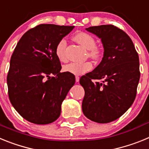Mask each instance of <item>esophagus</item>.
I'll return each mask as SVG.
<instances>
[{
    "instance_id": "34e87169",
    "label": "esophagus",
    "mask_w": 149,
    "mask_h": 149,
    "mask_svg": "<svg viewBox=\"0 0 149 149\" xmlns=\"http://www.w3.org/2000/svg\"><path fill=\"white\" fill-rule=\"evenodd\" d=\"M75 81L77 83L79 82V81H80V77H79L78 76H76L75 77Z\"/></svg>"
}]
</instances>
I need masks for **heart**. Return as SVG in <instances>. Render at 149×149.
<instances>
[{
	"mask_svg": "<svg viewBox=\"0 0 149 149\" xmlns=\"http://www.w3.org/2000/svg\"><path fill=\"white\" fill-rule=\"evenodd\" d=\"M74 40L81 45L83 48L87 50V54L93 59H98L101 54V49L96 46V40L93 35L86 32H79L74 36ZM67 41L65 39H60L56 46L55 53L57 58L61 62L66 61ZM92 63L89 62L85 63H71L63 66V71L74 75H82L92 69Z\"/></svg>",
	"mask_w": 149,
	"mask_h": 149,
	"instance_id": "obj_1",
	"label": "heart"
}]
</instances>
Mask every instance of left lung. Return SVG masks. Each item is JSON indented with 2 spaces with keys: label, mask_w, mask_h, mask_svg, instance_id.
Wrapping results in <instances>:
<instances>
[{
  "label": "left lung",
  "mask_w": 149,
  "mask_h": 149,
  "mask_svg": "<svg viewBox=\"0 0 149 149\" xmlns=\"http://www.w3.org/2000/svg\"><path fill=\"white\" fill-rule=\"evenodd\" d=\"M86 30L101 39L104 51L99 65L80 79L85 91L82 110L93 122L108 123L134 103L140 77L139 56L131 38L116 26Z\"/></svg>",
  "instance_id": "1"
}]
</instances>
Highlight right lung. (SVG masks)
<instances>
[{
	"mask_svg": "<svg viewBox=\"0 0 149 149\" xmlns=\"http://www.w3.org/2000/svg\"><path fill=\"white\" fill-rule=\"evenodd\" d=\"M74 26L39 24L22 36L10 60L7 74L9 98L24 119L46 125L58 119L61 104L75 77L61 73L55 49Z\"/></svg>",
	"mask_w": 149,
	"mask_h": 149,
	"instance_id": "obj_1",
	"label": "right lung"
}]
</instances>
